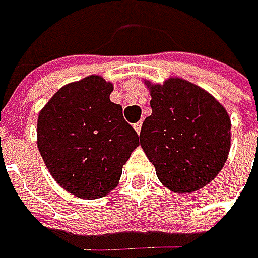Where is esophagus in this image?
Returning <instances> with one entry per match:
<instances>
[{"label": "esophagus", "instance_id": "34e87169", "mask_svg": "<svg viewBox=\"0 0 258 258\" xmlns=\"http://www.w3.org/2000/svg\"><path fill=\"white\" fill-rule=\"evenodd\" d=\"M135 130L138 132V135H141V130H142V122H138V123H135Z\"/></svg>", "mask_w": 258, "mask_h": 258}]
</instances>
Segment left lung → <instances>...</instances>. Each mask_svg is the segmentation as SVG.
Returning <instances> with one entry per match:
<instances>
[{"mask_svg": "<svg viewBox=\"0 0 258 258\" xmlns=\"http://www.w3.org/2000/svg\"><path fill=\"white\" fill-rule=\"evenodd\" d=\"M148 87L153 113L142 123L141 145L159 180L174 192L204 188L229 153L226 110L205 90L179 78Z\"/></svg>", "mask_w": 258, "mask_h": 258, "instance_id": "1", "label": "left lung"}]
</instances>
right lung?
<instances>
[{
    "label": "right lung",
    "mask_w": 258,
    "mask_h": 258,
    "mask_svg": "<svg viewBox=\"0 0 258 258\" xmlns=\"http://www.w3.org/2000/svg\"><path fill=\"white\" fill-rule=\"evenodd\" d=\"M111 91L113 84L101 76H87L56 91L38 117V148L50 174L82 199L116 188L139 145L122 107L110 101Z\"/></svg>",
    "instance_id": "1"
}]
</instances>
